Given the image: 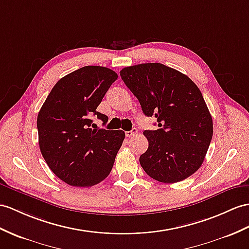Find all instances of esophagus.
<instances>
[{"instance_id":"34e87169","label":"esophagus","mask_w":249,"mask_h":249,"mask_svg":"<svg viewBox=\"0 0 249 249\" xmlns=\"http://www.w3.org/2000/svg\"><path fill=\"white\" fill-rule=\"evenodd\" d=\"M137 133H138V131L134 128V129H132L131 131H126L125 132V136L126 137H133V136H135Z\"/></svg>"}]
</instances>
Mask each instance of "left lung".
Here are the masks:
<instances>
[{"label": "left lung", "instance_id": "left-lung-1", "mask_svg": "<svg viewBox=\"0 0 249 249\" xmlns=\"http://www.w3.org/2000/svg\"><path fill=\"white\" fill-rule=\"evenodd\" d=\"M145 116L159 129L145 130L148 150L139 162L150 178L172 184L202 166L213 134L212 117L201 90L191 79L161 63H142L120 71Z\"/></svg>", "mask_w": 249, "mask_h": 249}]
</instances>
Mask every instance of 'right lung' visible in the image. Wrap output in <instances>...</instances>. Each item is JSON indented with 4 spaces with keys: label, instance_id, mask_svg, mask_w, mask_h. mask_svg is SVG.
<instances>
[{
    "label": "right lung",
    "instance_id": "add662e5",
    "mask_svg": "<svg viewBox=\"0 0 249 249\" xmlns=\"http://www.w3.org/2000/svg\"><path fill=\"white\" fill-rule=\"evenodd\" d=\"M118 78L104 66L79 69L54 84L38 114L37 126L42 156L64 183L92 187L110 174L124 139L121 130L97 129L90 119L107 116L96 111Z\"/></svg>",
    "mask_w": 249,
    "mask_h": 249
}]
</instances>
